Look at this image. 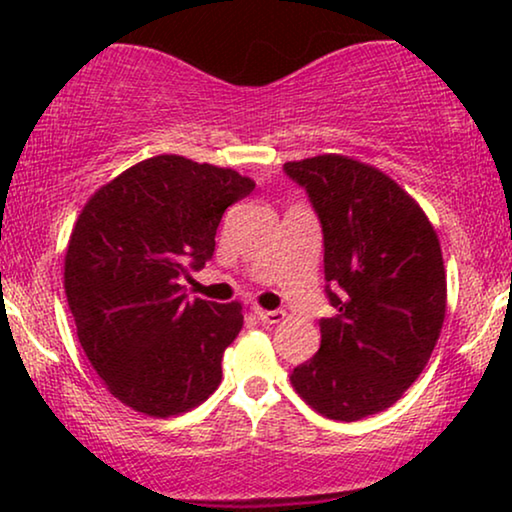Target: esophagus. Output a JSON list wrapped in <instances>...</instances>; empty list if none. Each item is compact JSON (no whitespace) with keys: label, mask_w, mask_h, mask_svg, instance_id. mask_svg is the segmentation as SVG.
Instances as JSON below:
<instances>
[{"label":"esophagus","mask_w":512,"mask_h":512,"mask_svg":"<svg viewBox=\"0 0 512 512\" xmlns=\"http://www.w3.org/2000/svg\"><path fill=\"white\" fill-rule=\"evenodd\" d=\"M254 314L263 321V324H279V321H284L286 317L282 310H261V307H254Z\"/></svg>","instance_id":"obj_1"}]
</instances>
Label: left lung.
Segmentation results:
<instances>
[{
  "mask_svg": "<svg viewBox=\"0 0 512 512\" xmlns=\"http://www.w3.org/2000/svg\"><path fill=\"white\" fill-rule=\"evenodd\" d=\"M284 172L321 221L335 307L291 384L319 415L356 422L394 405L429 363L447 307L443 251L424 209L373 165L324 153Z\"/></svg>",
  "mask_w": 512,
  "mask_h": 512,
  "instance_id": "8db88e82",
  "label": "left lung"
}]
</instances>
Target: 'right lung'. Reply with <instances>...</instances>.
<instances>
[{
    "mask_svg": "<svg viewBox=\"0 0 512 512\" xmlns=\"http://www.w3.org/2000/svg\"><path fill=\"white\" fill-rule=\"evenodd\" d=\"M230 167L153 156L118 174L81 209L65 254L76 335L128 408L172 417L207 401L242 328V305L184 293L214 254L221 216L254 191Z\"/></svg>",
    "mask_w": 512,
    "mask_h": 512,
    "instance_id": "right-lung-1",
    "label": "right lung"
}]
</instances>
